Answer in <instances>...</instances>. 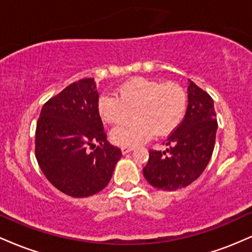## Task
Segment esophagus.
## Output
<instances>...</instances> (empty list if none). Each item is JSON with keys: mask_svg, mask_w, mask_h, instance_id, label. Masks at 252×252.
<instances>
[{"mask_svg": "<svg viewBox=\"0 0 252 252\" xmlns=\"http://www.w3.org/2000/svg\"><path fill=\"white\" fill-rule=\"evenodd\" d=\"M121 150H122L123 154H128V153L131 152V150H134V147H130V146H123L122 148H121Z\"/></svg>", "mask_w": 252, "mask_h": 252, "instance_id": "obj_1", "label": "esophagus"}]
</instances>
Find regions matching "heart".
<instances>
[{
	"label": "heart",
	"instance_id": "b5f03b06",
	"mask_svg": "<svg viewBox=\"0 0 252 252\" xmlns=\"http://www.w3.org/2000/svg\"><path fill=\"white\" fill-rule=\"evenodd\" d=\"M187 94L176 83L135 77L118 86L116 96L103 94L97 103L99 116L108 124H120L132 112V120L111 130V141L135 146L153 135H168L180 126L187 110Z\"/></svg>",
	"mask_w": 252,
	"mask_h": 252
}]
</instances>
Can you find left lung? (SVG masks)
Returning <instances> with one entry per match:
<instances>
[{"label":"left lung","instance_id":"8db88e82","mask_svg":"<svg viewBox=\"0 0 252 252\" xmlns=\"http://www.w3.org/2000/svg\"><path fill=\"white\" fill-rule=\"evenodd\" d=\"M189 105L184 121L167 138L166 150H149L143 168L153 187L176 190L196 180L209 164L216 143L215 104L207 92L189 80Z\"/></svg>","mask_w":252,"mask_h":252}]
</instances>
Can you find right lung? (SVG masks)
Instances as JSON below:
<instances>
[{
    "label": "right lung",
    "mask_w": 252,
    "mask_h": 252,
    "mask_svg": "<svg viewBox=\"0 0 252 252\" xmlns=\"http://www.w3.org/2000/svg\"><path fill=\"white\" fill-rule=\"evenodd\" d=\"M98 98L94 78H84L43 104L36 123L35 156L43 175L74 198L105 189L122 156L106 140Z\"/></svg>",
    "instance_id": "obj_1"
}]
</instances>
